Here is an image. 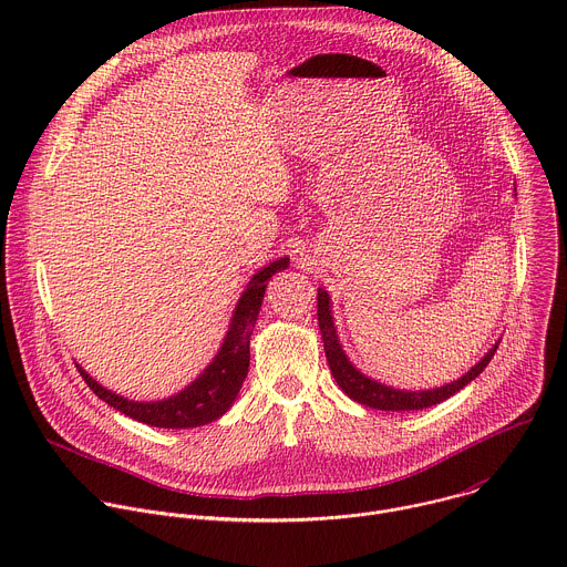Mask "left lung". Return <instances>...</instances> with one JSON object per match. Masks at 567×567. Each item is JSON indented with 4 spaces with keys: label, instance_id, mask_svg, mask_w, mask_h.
<instances>
[{
    "label": "left lung",
    "instance_id": "1",
    "mask_svg": "<svg viewBox=\"0 0 567 567\" xmlns=\"http://www.w3.org/2000/svg\"><path fill=\"white\" fill-rule=\"evenodd\" d=\"M318 328L322 334V346H326V357L330 363V370L339 383V388L354 401L363 403V406L377 409V411H422L429 406H435V403L449 399L451 394H455L457 390H462L466 383H471L484 368L489 365V361L494 359L498 346H494L487 357H484L480 363H475L462 379L446 383L442 388L435 390H422V392H409V390H394L390 385L377 383L372 379H368L365 374H361L343 354L337 332H334V322H332V313H330V296L318 289Z\"/></svg>",
    "mask_w": 567,
    "mask_h": 567
}]
</instances>
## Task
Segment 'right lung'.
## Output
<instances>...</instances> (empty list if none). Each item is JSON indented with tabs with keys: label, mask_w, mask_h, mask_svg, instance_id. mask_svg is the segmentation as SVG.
Listing matches in <instances>:
<instances>
[{
	"label": "right lung",
	"mask_w": 567,
	"mask_h": 567,
	"mask_svg": "<svg viewBox=\"0 0 567 567\" xmlns=\"http://www.w3.org/2000/svg\"><path fill=\"white\" fill-rule=\"evenodd\" d=\"M289 260H276L269 267H265L260 274L251 278L247 285V291L241 293L233 320H230V330L226 334V341L221 350L217 352L215 361L204 370L199 379H195L186 390L179 394L164 399V401H130L123 399L103 385H99L83 368L75 365L80 377L85 379V383L96 392L99 399L110 403L112 409L121 411L123 415L143 422L147 426L156 429H195L204 426L208 422H215L221 417L230 403L235 401L241 381L247 379L249 372V343L251 334L256 328V320L260 313V305L265 298L267 282L274 274L287 269Z\"/></svg>",
	"instance_id": "add662e5"
}]
</instances>
